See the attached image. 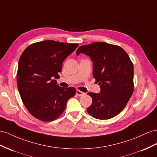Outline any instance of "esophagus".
Returning a JSON list of instances; mask_svg holds the SVG:
<instances>
[{"label":"esophagus","mask_w":157,"mask_h":157,"mask_svg":"<svg viewBox=\"0 0 157 157\" xmlns=\"http://www.w3.org/2000/svg\"><path fill=\"white\" fill-rule=\"evenodd\" d=\"M76 94H77L78 96H82V95L85 94V93H83V92L78 90L77 91H76Z\"/></svg>","instance_id":"1"}]
</instances>
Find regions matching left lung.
Here are the masks:
<instances>
[{
    "mask_svg": "<svg viewBox=\"0 0 157 157\" xmlns=\"http://www.w3.org/2000/svg\"><path fill=\"white\" fill-rule=\"evenodd\" d=\"M85 54L93 62L95 83L99 94L90 92L93 101L87 111L98 119H109L117 115L126 106L133 93V64L122 48L105 42L82 46L76 52Z\"/></svg>",
    "mask_w": 157,
    "mask_h": 157,
    "instance_id": "1",
    "label": "left lung"
}]
</instances>
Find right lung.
<instances>
[{
    "instance_id": "add662e5",
    "label": "right lung",
    "mask_w": 157,
    "mask_h": 157,
    "mask_svg": "<svg viewBox=\"0 0 157 157\" xmlns=\"http://www.w3.org/2000/svg\"><path fill=\"white\" fill-rule=\"evenodd\" d=\"M78 44L54 40L34 43L22 52L18 61L17 86L30 113L42 121H52L62 115L66 103L76 93L73 87H62L59 78L63 62Z\"/></svg>"
}]
</instances>
